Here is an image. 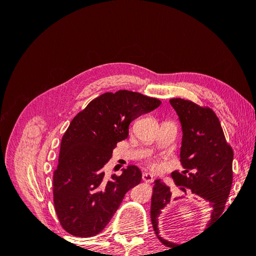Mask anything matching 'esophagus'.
Segmentation results:
<instances>
[{
  "instance_id": "1",
  "label": "esophagus",
  "mask_w": 256,
  "mask_h": 256,
  "mask_svg": "<svg viewBox=\"0 0 256 256\" xmlns=\"http://www.w3.org/2000/svg\"><path fill=\"white\" fill-rule=\"evenodd\" d=\"M142 180H143L145 182H152L154 176H152L150 173H143Z\"/></svg>"
}]
</instances>
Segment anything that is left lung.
I'll use <instances>...</instances> for the list:
<instances>
[{
  "label": "left lung",
  "instance_id": "1",
  "mask_svg": "<svg viewBox=\"0 0 256 256\" xmlns=\"http://www.w3.org/2000/svg\"><path fill=\"white\" fill-rule=\"evenodd\" d=\"M170 104L182 125L180 162L184 168L182 172L175 171L171 176L182 192L190 191L209 203L212 207L209 222L212 223L223 214L230 192L233 150L228 144L219 118L212 109L182 98L171 99ZM154 184L150 206L152 228L162 244L173 248L175 244L162 238L158 228L161 210L171 202L173 193L160 180H156ZM178 198L182 200V196Z\"/></svg>",
  "mask_w": 256,
  "mask_h": 256
}]
</instances>
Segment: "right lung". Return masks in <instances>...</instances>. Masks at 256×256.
<instances>
[{
	"label": "right lung",
	"instance_id": "add662e5",
	"mask_svg": "<svg viewBox=\"0 0 256 256\" xmlns=\"http://www.w3.org/2000/svg\"><path fill=\"white\" fill-rule=\"evenodd\" d=\"M161 104L140 92H104L74 116L62 138L58 166L53 174V200L60 226L76 237L102 232L118 210L126 192L142 180L136 166L106 180L102 168L129 125Z\"/></svg>",
	"mask_w": 256,
	"mask_h": 256
}]
</instances>
